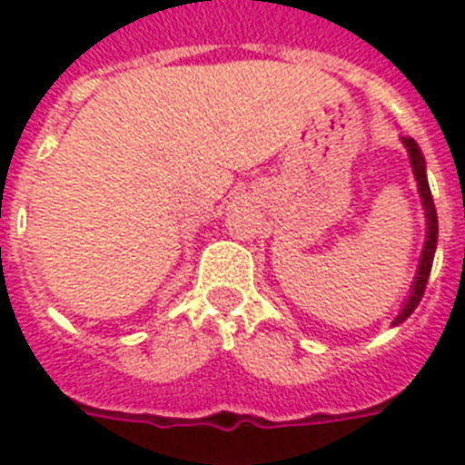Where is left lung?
<instances>
[{
  "mask_svg": "<svg viewBox=\"0 0 465 465\" xmlns=\"http://www.w3.org/2000/svg\"><path fill=\"white\" fill-rule=\"evenodd\" d=\"M403 144L411 154L412 163V173H415V181H418L420 197H422V207H425V217H427V236H425V248H422V255H420V265H418V275H415V282H412L411 297L403 304L401 313L396 316L393 325L403 323L405 318L411 316L412 311L418 309L420 299L425 294L427 280H430V272H432V261H434V251H437V236H440V229H437V210H434V200H432V190H430V183H427L425 173V156L420 152L418 142L412 137H403Z\"/></svg>",
  "mask_w": 465,
  "mask_h": 465,
  "instance_id": "8db88e82",
  "label": "left lung"
}]
</instances>
